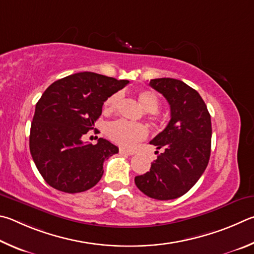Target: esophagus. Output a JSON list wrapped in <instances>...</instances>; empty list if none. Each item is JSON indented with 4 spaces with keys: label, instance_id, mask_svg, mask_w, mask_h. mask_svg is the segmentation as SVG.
<instances>
[{
    "label": "esophagus",
    "instance_id": "34e87169",
    "mask_svg": "<svg viewBox=\"0 0 254 254\" xmlns=\"http://www.w3.org/2000/svg\"><path fill=\"white\" fill-rule=\"evenodd\" d=\"M119 153L122 155H128V156H131V155L135 154V152H132V150H127V149H124V148H120Z\"/></svg>",
    "mask_w": 254,
    "mask_h": 254
}]
</instances>
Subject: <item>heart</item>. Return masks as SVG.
Segmentation results:
<instances>
[{
  "mask_svg": "<svg viewBox=\"0 0 254 254\" xmlns=\"http://www.w3.org/2000/svg\"><path fill=\"white\" fill-rule=\"evenodd\" d=\"M138 100L144 107V109L148 113H156L159 108V98L152 90H140L138 92ZM120 99H122V93L116 92L106 99L104 102V110L106 113H110L117 108ZM107 132L111 140L118 144L122 147H131L136 143L146 138L148 131L144 125L130 123L127 120H116V122L109 124L107 128Z\"/></svg>",
  "mask_w": 254,
  "mask_h": 254,
  "instance_id": "obj_1",
  "label": "heart"
}]
</instances>
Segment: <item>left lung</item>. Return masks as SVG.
<instances>
[{"instance_id": "1", "label": "left lung", "mask_w": 254, "mask_h": 254, "mask_svg": "<svg viewBox=\"0 0 254 254\" xmlns=\"http://www.w3.org/2000/svg\"><path fill=\"white\" fill-rule=\"evenodd\" d=\"M149 86L166 98L171 120L150 140L163 153L156 152L149 172L136 176L135 184L147 196L166 201L188 193L205 171L211 155V116L199 93L181 80L152 79Z\"/></svg>"}]
</instances>
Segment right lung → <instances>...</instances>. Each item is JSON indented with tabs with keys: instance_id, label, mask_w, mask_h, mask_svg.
Listing matches in <instances>:
<instances>
[{
	"instance_id": "add662e5",
	"label": "right lung",
	"mask_w": 254,
	"mask_h": 254,
	"mask_svg": "<svg viewBox=\"0 0 254 254\" xmlns=\"http://www.w3.org/2000/svg\"><path fill=\"white\" fill-rule=\"evenodd\" d=\"M129 82L95 72H78L53 82L35 106L30 152L43 180L64 193L84 192L104 174L105 159L118 147L104 138L83 143L106 99Z\"/></svg>"
}]
</instances>
